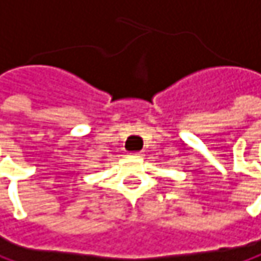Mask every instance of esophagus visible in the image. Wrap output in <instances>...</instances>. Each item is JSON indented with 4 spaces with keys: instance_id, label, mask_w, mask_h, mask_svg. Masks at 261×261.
I'll list each match as a JSON object with an SVG mask.
<instances>
[{
    "instance_id": "obj_1",
    "label": "esophagus",
    "mask_w": 261,
    "mask_h": 261,
    "mask_svg": "<svg viewBox=\"0 0 261 261\" xmlns=\"http://www.w3.org/2000/svg\"><path fill=\"white\" fill-rule=\"evenodd\" d=\"M130 156H133V158H140V156H143V152H131Z\"/></svg>"
}]
</instances>
